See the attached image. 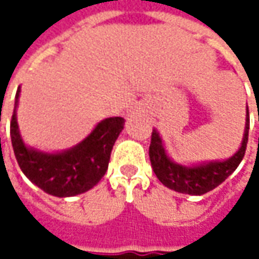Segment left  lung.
I'll use <instances>...</instances> for the list:
<instances>
[{
  "instance_id": "1",
  "label": "left lung",
  "mask_w": 259,
  "mask_h": 259,
  "mask_svg": "<svg viewBox=\"0 0 259 259\" xmlns=\"http://www.w3.org/2000/svg\"><path fill=\"white\" fill-rule=\"evenodd\" d=\"M244 138L239 150L232 157L226 160L207 161L200 164H179L173 161L164 148V143L157 130H153L151 144H150V161L154 170L157 179L164 184L165 187L174 192L192 196H202L221 183L234 173L236 167L242 161L248 143V131H249V112L246 108V119H245Z\"/></svg>"
}]
</instances>
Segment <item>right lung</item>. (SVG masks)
<instances>
[{
	"instance_id": "obj_1",
	"label": "right lung",
	"mask_w": 259,
	"mask_h": 259,
	"mask_svg": "<svg viewBox=\"0 0 259 259\" xmlns=\"http://www.w3.org/2000/svg\"><path fill=\"white\" fill-rule=\"evenodd\" d=\"M18 98L20 88L15 95L10 133L17 163L27 179L43 192L56 197L85 193L99 183L108 170L115 141L124 130V118H105L75 147L59 153H46L27 147L21 138L17 124Z\"/></svg>"
}]
</instances>
